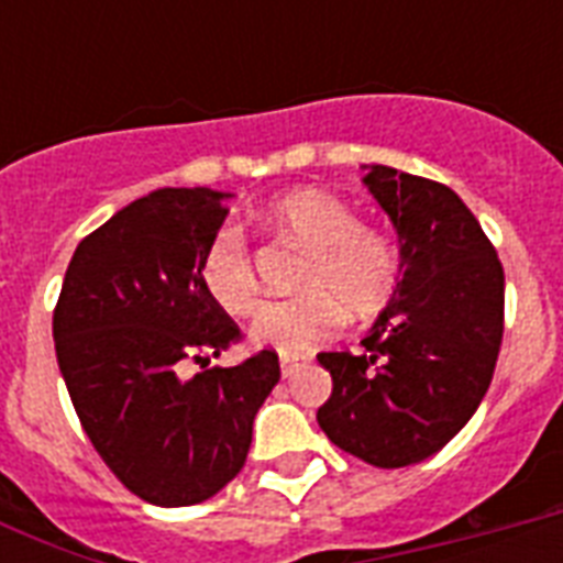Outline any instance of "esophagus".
Returning a JSON list of instances; mask_svg holds the SVG:
<instances>
[{
    "mask_svg": "<svg viewBox=\"0 0 563 563\" xmlns=\"http://www.w3.org/2000/svg\"><path fill=\"white\" fill-rule=\"evenodd\" d=\"M300 365H303V360H298V356H280L283 376H295V374H298Z\"/></svg>",
    "mask_w": 563,
    "mask_h": 563,
    "instance_id": "1",
    "label": "esophagus"
}]
</instances>
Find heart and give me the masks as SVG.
I'll list each match as a JSON object with an SVG mask.
<instances>
[{
    "instance_id": "heart-1",
    "label": "heart",
    "mask_w": 563,
    "mask_h": 563,
    "mask_svg": "<svg viewBox=\"0 0 563 563\" xmlns=\"http://www.w3.org/2000/svg\"><path fill=\"white\" fill-rule=\"evenodd\" d=\"M272 228L307 245L295 298L260 309L251 339L283 356L300 353L339 333L344 309L365 318L391 298L400 256L383 228L356 221V212L327 189L300 187L265 207ZM198 277L207 298L230 316L256 307V277L242 230L224 224L201 254Z\"/></svg>"
}]
</instances>
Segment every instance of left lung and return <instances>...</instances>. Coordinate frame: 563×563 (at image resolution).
I'll return each instance as SVG.
<instances>
[{
  "instance_id": "left-lung-1",
  "label": "left lung",
  "mask_w": 563,
  "mask_h": 563,
  "mask_svg": "<svg viewBox=\"0 0 563 563\" xmlns=\"http://www.w3.org/2000/svg\"><path fill=\"white\" fill-rule=\"evenodd\" d=\"M365 169L400 236L402 277L360 353H318L333 376L318 427L362 462L406 467L435 455L479 409L503 344L506 274L453 189Z\"/></svg>"
}]
</instances>
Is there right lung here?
<instances>
[{
	"label": "right lung",
	"mask_w": 563,
	"mask_h": 563,
	"mask_svg": "<svg viewBox=\"0 0 563 563\" xmlns=\"http://www.w3.org/2000/svg\"><path fill=\"white\" fill-rule=\"evenodd\" d=\"M207 187L157 189L81 239L52 335L84 432L110 473L145 503L216 497L251 450L254 418L280 379L274 351L207 368L242 339L198 277L228 210ZM189 361L202 365L192 380Z\"/></svg>",
	"instance_id": "right-lung-1"
}]
</instances>
